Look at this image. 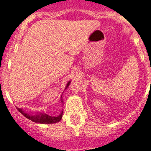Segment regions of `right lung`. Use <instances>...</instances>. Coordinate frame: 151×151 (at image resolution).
<instances>
[{
    "mask_svg": "<svg viewBox=\"0 0 151 151\" xmlns=\"http://www.w3.org/2000/svg\"><path fill=\"white\" fill-rule=\"evenodd\" d=\"M70 83V81L68 82L67 83V86H65V89H68V87L69 86ZM61 101L62 103H63V99H62V95L61 96ZM18 111L20 113H22V114L25 116L26 118H28V120H31V121L34 122V123H41V124H52V123H56L60 121L62 118V114H63V111H62L61 114L59 115L56 116V117H53V116H50L47 114H45L43 112H37L36 114H29V113H26L23 109L17 108Z\"/></svg>",
    "mask_w": 151,
    "mask_h": 151,
    "instance_id": "add662e5",
    "label": "right lung"
}]
</instances>
